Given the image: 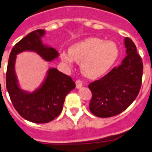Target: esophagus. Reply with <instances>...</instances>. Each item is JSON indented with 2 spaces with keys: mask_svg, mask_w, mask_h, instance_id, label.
Instances as JSON below:
<instances>
[{
  "mask_svg": "<svg viewBox=\"0 0 152 152\" xmlns=\"http://www.w3.org/2000/svg\"><path fill=\"white\" fill-rule=\"evenodd\" d=\"M76 86L77 89H80V88H82V87H83V83H82L81 80H76Z\"/></svg>",
  "mask_w": 152,
  "mask_h": 152,
  "instance_id": "obj_1",
  "label": "esophagus"
}]
</instances>
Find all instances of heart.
Segmentation results:
<instances>
[{
	"instance_id": "heart-1",
	"label": "heart",
	"mask_w": 152,
	"mask_h": 152,
	"mask_svg": "<svg viewBox=\"0 0 152 152\" xmlns=\"http://www.w3.org/2000/svg\"><path fill=\"white\" fill-rule=\"evenodd\" d=\"M118 55V47L114 42L90 37L72 44L69 48V54L62 53L60 57L68 66L72 65L73 60L80 63L82 73L86 77L95 79L109 70Z\"/></svg>"
}]
</instances>
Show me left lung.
<instances>
[{
    "label": "left lung",
    "mask_w": 152,
    "mask_h": 152,
    "mask_svg": "<svg viewBox=\"0 0 152 152\" xmlns=\"http://www.w3.org/2000/svg\"><path fill=\"white\" fill-rule=\"evenodd\" d=\"M124 44L127 56L121 65L88 86L92 94L89 110L100 118L116 115L125 110L136 99L141 89L142 59L130 38L125 37Z\"/></svg>",
    "instance_id": "obj_1"
}]
</instances>
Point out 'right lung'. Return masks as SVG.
Wrapping results in <instances>:
<instances>
[{
    "instance_id": "1",
    "label": "right lung",
    "mask_w": 152,
    "mask_h": 152,
    "mask_svg": "<svg viewBox=\"0 0 152 152\" xmlns=\"http://www.w3.org/2000/svg\"><path fill=\"white\" fill-rule=\"evenodd\" d=\"M41 29L30 33L13 47L6 73V86L12 104L24 119L34 123H47L61 113L65 97L76 87L70 76L56 68H50L42 84L33 92L20 89L15 72L17 55L24 51L35 52L47 62L59 56L55 48L45 45Z\"/></svg>"
}]
</instances>
